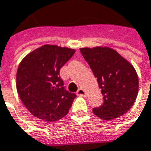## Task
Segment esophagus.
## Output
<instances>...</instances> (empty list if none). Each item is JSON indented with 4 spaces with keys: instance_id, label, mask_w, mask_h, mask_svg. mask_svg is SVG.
I'll return each instance as SVG.
<instances>
[{
    "instance_id": "34e87169",
    "label": "esophagus",
    "mask_w": 151,
    "mask_h": 151,
    "mask_svg": "<svg viewBox=\"0 0 151 151\" xmlns=\"http://www.w3.org/2000/svg\"><path fill=\"white\" fill-rule=\"evenodd\" d=\"M77 95H78V96H86V93H85V91H84L83 89L80 88V89L78 90Z\"/></svg>"
}]
</instances>
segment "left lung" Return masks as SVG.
I'll use <instances>...</instances> for the list:
<instances>
[{"label":"left lung","mask_w":151,"mask_h":151,"mask_svg":"<svg viewBox=\"0 0 151 151\" xmlns=\"http://www.w3.org/2000/svg\"><path fill=\"white\" fill-rule=\"evenodd\" d=\"M80 52L97 78L103 103L93 113L103 120L118 118L132 108L138 91L137 73L127 60L109 48L80 49Z\"/></svg>","instance_id":"1"}]
</instances>
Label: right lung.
Instances as JSON below:
<instances>
[{"instance_id":"obj_1","label":"right lung","mask_w":151,"mask_h":151,"mask_svg":"<svg viewBox=\"0 0 151 151\" xmlns=\"http://www.w3.org/2000/svg\"><path fill=\"white\" fill-rule=\"evenodd\" d=\"M74 53V49L44 45L20 62L17 91L31 114L47 121H56L67 115L77 96L65 89L60 70Z\"/></svg>"}]
</instances>
